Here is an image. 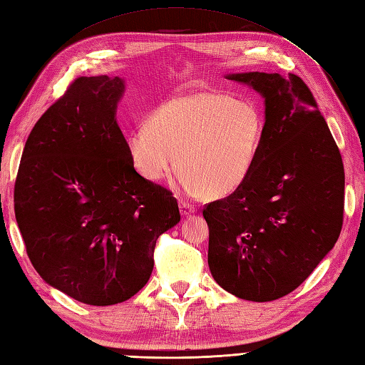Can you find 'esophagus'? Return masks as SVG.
<instances>
[{"instance_id": "esophagus-1", "label": "esophagus", "mask_w": 365, "mask_h": 365, "mask_svg": "<svg viewBox=\"0 0 365 365\" xmlns=\"http://www.w3.org/2000/svg\"><path fill=\"white\" fill-rule=\"evenodd\" d=\"M178 208H180V213L183 215V216H187V215H190V213H195L196 212V207L192 205V204H190V202H187V200H178Z\"/></svg>"}]
</instances>
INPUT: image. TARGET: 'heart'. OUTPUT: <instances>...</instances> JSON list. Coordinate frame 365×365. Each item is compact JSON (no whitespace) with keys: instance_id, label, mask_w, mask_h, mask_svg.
Segmentation results:
<instances>
[{"instance_id":"b5f03b06","label":"heart","mask_w":365,"mask_h":365,"mask_svg":"<svg viewBox=\"0 0 365 365\" xmlns=\"http://www.w3.org/2000/svg\"><path fill=\"white\" fill-rule=\"evenodd\" d=\"M263 138L260 111L221 92H191L155 108L127 135L136 173L161 182L178 165L180 188L191 196L224 197L250 177Z\"/></svg>"}]
</instances>
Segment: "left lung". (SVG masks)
Instances as JSON below:
<instances>
[{
    "label": "left lung",
    "mask_w": 365,
    "mask_h": 365,
    "mask_svg": "<svg viewBox=\"0 0 365 365\" xmlns=\"http://www.w3.org/2000/svg\"><path fill=\"white\" fill-rule=\"evenodd\" d=\"M265 98V125L250 177L207 204L208 267L224 290L273 301L306 281L342 230L345 174L339 147L298 75L232 73Z\"/></svg>",
    "instance_id": "8db88e82"
}]
</instances>
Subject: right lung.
Listing matches in <instances>:
<instances>
[{"label":"right lung","instance_id":"right-lung-1","mask_svg":"<svg viewBox=\"0 0 365 365\" xmlns=\"http://www.w3.org/2000/svg\"><path fill=\"white\" fill-rule=\"evenodd\" d=\"M119 76H78L26 139L14 210L46 284L91 306L130 299L149 281L177 199L131 165L115 122Z\"/></svg>","mask_w":365,"mask_h":365}]
</instances>
